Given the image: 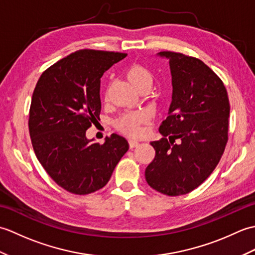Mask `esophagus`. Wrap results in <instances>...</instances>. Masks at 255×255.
Masks as SVG:
<instances>
[{
    "mask_svg": "<svg viewBox=\"0 0 255 255\" xmlns=\"http://www.w3.org/2000/svg\"><path fill=\"white\" fill-rule=\"evenodd\" d=\"M139 144V141L136 139H130L129 140V145H130V148H134L137 147V145Z\"/></svg>",
    "mask_w": 255,
    "mask_h": 255,
    "instance_id": "esophagus-1",
    "label": "esophagus"
}]
</instances>
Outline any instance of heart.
I'll return each instance as SVG.
<instances>
[{"label":"heart","mask_w":255,"mask_h":255,"mask_svg":"<svg viewBox=\"0 0 255 255\" xmlns=\"http://www.w3.org/2000/svg\"><path fill=\"white\" fill-rule=\"evenodd\" d=\"M127 77L129 81L136 86L137 89L141 86L152 85V74L147 68L141 64H132L127 70ZM145 122V116L142 113H128L125 114L116 122V127L124 132L130 136H138L141 133V125Z\"/></svg>","instance_id":"b5f03b06"}]
</instances>
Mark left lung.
Here are the masks:
<instances>
[{"mask_svg":"<svg viewBox=\"0 0 255 255\" xmlns=\"http://www.w3.org/2000/svg\"><path fill=\"white\" fill-rule=\"evenodd\" d=\"M159 55L170 60L172 103L159 128L163 138L150 142L155 155L144 175L155 191L180 196L207 180L219 163L230 104L224 82L202 60L173 51Z\"/></svg>","mask_w":255,"mask_h":255,"instance_id":"left-lung-1","label":"left lung"}]
</instances>
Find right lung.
I'll return each mask as SVG.
<instances>
[{"instance_id":"1","label":"right lung","mask_w":255,"mask_h":255,"mask_svg":"<svg viewBox=\"0 0 255 255\" xmlns=\"http://www.w3.org/2000/svg\"><path fill=\"white\" fill-rule=\"evenodd\" d=\"M127 53L81 49L45 70L36 84L28 128L35 154L59 186L75 195L104 187L129 149L119 134L91 142L86 130L100 119L101 78Z\"/></svg>"}]
</instances>
